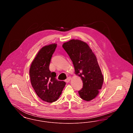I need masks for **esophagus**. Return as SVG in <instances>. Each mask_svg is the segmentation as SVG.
I'll return each instance as SVG.
<instances>
[{
  "instance_id": "esophagus-1",
  "label": "esophagus",
  "mask_w": 133,
  "mask_h": 133,
  "mask_svg": "<svg viewBox=\"0 0 133 133\" xmlns=\"http://www.w3.org/2000/svg\"><path fill=\"white\" fill-rule=\"evenodd\" d=\"M70 79H71V77H68L65 80V81L66 82L68 83L69 82Z\"/></svg>"
}]
</instances>
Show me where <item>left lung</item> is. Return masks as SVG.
Listing matches in <instances>:
<instances>
[{"label": "left lung", "instance_id": "left-lung-1", "mask_svg": "<svg viewBox=\"0 0 133 133\" xmlns=\"http://www.w3.org/2000/svg\"><path fill=\"white\" fill-rule=\"evenodd\" d=\"M74 66L75 73L83 81V87L78 91L83 100L94 99L102 88L104 78L96 57L88 45L79 40L72 39L62 46Z\"/></svg>", "mask_w": 133, "mask_h": 133}]
</instances>
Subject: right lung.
<instances>
[{
	"instance_id": "1",
	"label": "right lung",
	"mask_w": 133,
	"mask_h": 133,
	"mask_svg": "<svg viewBox=\"0 0 133 133\" xmlns=\"http://www.w3.org/2000/svg\"><path fill=\"white\" fill-rule=\"evenodd\" d=\"M56 44L45 46L38 52L32 62L29 75L32 86L38 97L48 103L56 101L62 93L66 83L58 81L55 72H51V59Z\"/></svg>"
}]
</instances>
